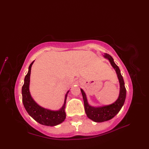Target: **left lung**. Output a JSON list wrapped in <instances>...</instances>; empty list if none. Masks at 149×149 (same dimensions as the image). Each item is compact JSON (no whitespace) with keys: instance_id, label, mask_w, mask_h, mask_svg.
I'll return each instance as SVG.
<instances>
[{"instance_id":"8db88e82","label":"left lung","mask_w":149,"mask_h":149,"mask_svg":"<svg viewBox=\"0 0 149 149\" xmlns=\"http://www.w3.org/2000/svg\"><path fill=\"white\" fill-rule=\"evenodd\" d=\"M103 56L109 61L113 68L115 70L120 83V93L118 99L113 103L103 106L93 107L88 103L86 95L84 91L81 89L84 100L85 112L89 119L96 123L104 122L113 118L121 110V109L124 105L126 97V89L125 88L124 81L123 76L121 74L120 68L115 63L113 58L110 55L105 53Z\"/></svg>"}]
</instances>
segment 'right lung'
Here are the masks:
<instances>
[{
    "instance_id": "1",
    "label": "right lung",
    "mask_w": 149,
    "mask_h": 149,
    "mask_svg": "<svg viewBox=\"0 0 149 149\" xmlns=\"http://www.w3.org/2000/svg\"><path fill=\"white\" fill-rule=\"evenodd\" d=\"M34 62V61L31 63L29 66L28 72L25 77L24 84L22 88L23 106L28 114L38 123L48 126H57L63 122L66 118L65 109L66 107L67 95L69 91L66 93L63 105L58 111L50 110V109L44 108L38 105L31 97L29 92L31 70Z\"/></svg>"
}]
</instances>
